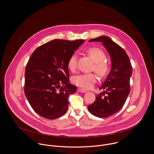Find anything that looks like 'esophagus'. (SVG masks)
<instances>
[{"label": "esophagus", "mask_w": 154, "mask_h": 154, "mask_svg": "<svg viewBox=\"0 0 154 154\" xmlns=\"http://www.w3.org/2000/svg\"><path fill=\"white\" fill-rule=\"evenodd\" d=\"M77 91L79 92H86V91L82 89L81 88H79L77 89Z\"/></svg>", "instance_id": "34e87169"}]
</instances>
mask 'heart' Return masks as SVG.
Masks as SVG:
<instances>
[{
    "label": "heart",
    "instance_id": "b5f03b06",
    "mask_svg": "<svg viewBox=\"0 0 154 154\" xmlns=\"http://www.w3.org/2000/svg\"><path fill=\"white\" fill-rule=\"evenodd\" d=\"M87 53L95 62L94 70L101 77H104L108 74L110 66L107 62L103 60L106 58L105 53L98 48H90L87 50ZM67 66L69 69L75 72L77 68V55L73 54L69 59ZM97 80L96 75L94 73L80 74L72 78V82L82 88L88 89L91 88Z\"/></svg>",
    "mask_w": 154,
    "mask_h": 154
}]
</instances>
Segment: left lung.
<instances>
[{
  "mask_svg": "<svg viewBox=\"0 0 154 154\" xmlns=\"http://www.w3.org/2000/svg\"><path fill=\"white\" fill-rule=\"evenodd\" d=\"M89 41L102 42L110 54L112 69L100 88L105 91L97 95L88 109L97 117L108 118L116 113L126 102L130 91L132 66L125 51L108 36H100Z\"/></svg>",
  "mask_w": 154,
  "mask_h": 154,
  "instance_id": "left-lung-1",
  "label": "left lung"
}]
</instances>
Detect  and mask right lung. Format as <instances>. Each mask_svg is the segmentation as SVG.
<instances>
[{
    "label": "right lung",
    "instance_id": "obj_1",
    "mask_svg": "<svg viewBox=\"0 0 154 154\" xmlns=\"http://www.w3.org/2000/svg\"><path fill=\"white\" fill-rule=\"evenodd\" d=\"M84 40L54 39L32 54L25 71L24 93L34 111L48 119L66 112L68 98L77 87L69 83L67 63Z\"/></svg>",
    "mask_w": 154,
    "mask_h": 154
}]
</instances>
